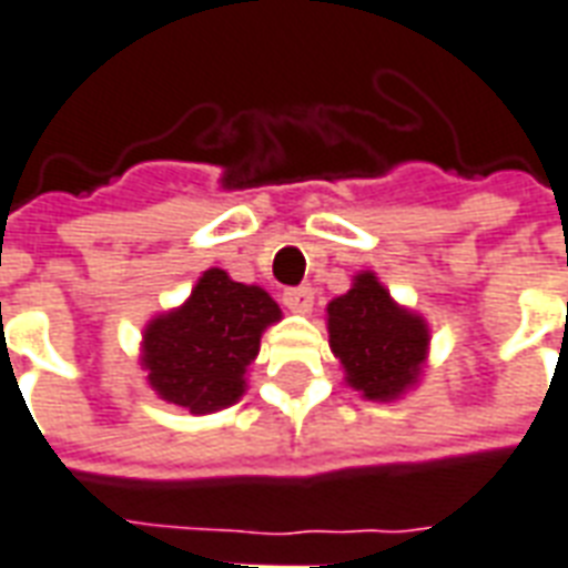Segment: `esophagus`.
Wrapping results in <instances>:
<instances>
[{
  "instance_id": "obj_1",
  "label": "esophagus",
  "mask_w": 568,
  "mask_h": 568,
  "mask_svg": "<svg viewBox=\"0 0 568 568\" xmlns=\"http://www.w3.org/2000/svg\"><path fill=\"white\" fill-rule=\"evenodd\" d=\"M284 305H287L293 314L312 312L314 305V290L312 287H293L284 293Z\"/></svg>"
}]
</instances>
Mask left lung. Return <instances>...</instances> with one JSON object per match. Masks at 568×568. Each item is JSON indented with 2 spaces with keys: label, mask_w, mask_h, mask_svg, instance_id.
<instances>
[{
  "label": "left lung",
  "mask_w": 568,
  "mask_h": 568,
  "mask_svg": "<svg viewBox=\"0 0 568 568\" xmlns=\"http://www.w3.org/2000/svg\"><path fill=\"white\" fill-rule=\"evenodd\" d=\"M326 333L347 387L369 403L415 390L429 354V324L393 300L375 272H357L351 290L326 305Z\"/></svg>",
  "instance_id": "left-lung-1"
}]
</instances>
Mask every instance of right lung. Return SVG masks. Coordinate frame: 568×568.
I'll return each mask as SVG.
<instances>
[{
    "label": "right lung",
    "instance_id": "right-lung-1",
    "mask_svg": "<svg viewBox=\"0 0 568 568\" xmlns=\"http://www.w3.org/2000/svg\"><path fill=\"white\" fill-rule=\"evenodd\" d=\"M278 321V302L266 290L205 268L187 300L144 324V378L160 399L190 415L230 408L247 390L260 338Z\"/></svg>",
    "mask_w": 568,
    "mask_h": 568
}]
</instances>
